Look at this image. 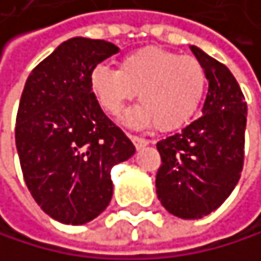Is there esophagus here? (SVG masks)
Wrapping results in <instances>:
<instances>
[{"label": "esophagus", "mask_w": 261, "mask_h": 261, "mask_svg": "<svg viewBox=\"0 0 261 261\" xmlns=\"http://www.w3.org/2000/svg\"><path fill=\"white\" fill-rule=\"evenodd\" d=\"M129 139L133 141V144H135V147L138 149V150H141V149H144L149 144V141L147 139H144V138H139V136H133V135H129Z\"/></svg>", "instance_id": "34e87169"}]
</instances>
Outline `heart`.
<instances>
[{
  "mask_svg": "<svg viewBox=\"0 0 261 261\" xmlns=\"http://www.w3.org/2000/svg\"><path fill=\"white\" fill-rule=\"evenodd\" d=\"M204 66L160 47H144L122 58L119 69L98 65L90 85L99 106L117 115L140 92L139 105L123 117L133 126L156 125L173 132L187 125L200 109L206 92Z\"/></svg>",
  "mask_w": 261,
  "mask_h": 261,
  "instance_id": "obj_1",
  "label": "heart"
}]
</instances>
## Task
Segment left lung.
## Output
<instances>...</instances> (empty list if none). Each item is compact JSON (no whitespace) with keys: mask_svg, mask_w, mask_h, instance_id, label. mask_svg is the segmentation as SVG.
Segmentation results:
<instances>
[{"mask_svg":"<svg viewBox=\"0 0 261 261\" xmlns=\"http://www.w3.org/2000/svg\"><path fill=\"white\" fill-rule=\"evenodd\" d=\"M209 82L201 117L156 144L162 166L155 187L163 207L195 220L222 206L241 177L247 105L230 69L190 45Z\"/></svg>","mask_w":261,"mask_h":261,"instance_id":"8db88e82","label":"left lung"}]
</instances>
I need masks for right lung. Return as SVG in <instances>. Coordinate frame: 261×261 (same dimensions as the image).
<instances>
[{"label":"right lung","mask_w":261,"mask_h":261,"mask_svg":"<svg viewBox=\"0 0 261 261\" xmlns=\"http://www.w3.org/2000/svg\"><path fill=\"white\" fill-rule=\"evenodd\" d=\"M117 52L108 41L71 38L31 71L20 98L15 146L27 187L61 223L96 219L111 203L112 166L136 152L90 85L96 65Z\"/></svg>","instance_id":"1"}]
</instances>
